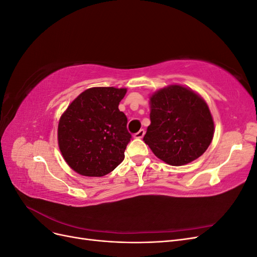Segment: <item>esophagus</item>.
Wrapping results in <instances>:
<instances>
[{
  "mask_svg": "<svg viewBox=\"0 0 257 257\" xmlns=\"http://www.w3.org/2000/svg\"><path fill=\"white\" fill-rule=\"evenodd\" d=\"M145 133H146L145 130H141L139 132H137V133L134 135V137L135 138H143L145 136Z\"/></svg>",
  "mask_w": 257,
  "mask_h": 257,
  "instance_id": "34e87169",
  "label": "esophagus"
}]
</instances>
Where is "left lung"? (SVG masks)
Returning a JSON list of instances; mask_svg holds the SVG:
<instances>
[{
    "mask_svg": "<svg viewBox=\"0 0 257 257\" xmlns=\"http://www.w3.org/2000/svg\"><path fill=\"white\" fill-rule=\"evenodd\" d=\"M151 124L144 137L152 152L165 163L181 166L198 159L211 144L214 124L205 100L179 84L150 97Z\"/></svg>",
    "mask_w": 257,
    "mask_h": 257,
    "instance_id": "8db88e82",
    "label": "left lung"
}]
</instances>
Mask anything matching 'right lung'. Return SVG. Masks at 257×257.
I'll use <instances>...</instances> for the list:
<instances>
[{"mask_svg": "<svg viewBox=\"0 0 257 257\" xmlns=\"http://www.w3.org/2000/svg\"><path fill=\"white\" fill-rule=\"evenodd\" d=\"M126 89L90 88L61 115L58 126L60 151L68 166L87 177H103L124 160L132 135L127 118L119 110Z\"/></svg>", "mask_w": 257, "mask_h": 257, "instance_id": "add662e5", "label": "right lung"}]
</instances>
